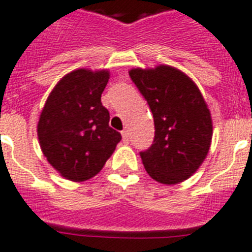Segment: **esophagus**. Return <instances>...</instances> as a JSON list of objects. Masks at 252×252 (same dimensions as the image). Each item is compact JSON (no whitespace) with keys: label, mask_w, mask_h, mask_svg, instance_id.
Here are the masks:
<instances>
[{"label":"esophagus","mask_w":252,"mask_h":252,"mask_svg":"<svg viewBox=\"0 0 252 252\" xmlns=\"http://www.w3.org/2000/svg\"><path fill=\"white\" fill-rule=\"evenodd\" d=\"M128 139H130V134H128L127 130H124L122 131V140H124V143H128Z\"/></svg>","instance_id":"esophagus-1"}]
</instances>
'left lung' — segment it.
Wrapping results in <instances>:
<instances>
[{"instance_id":"8db88e82","label":"left lung","mask_w":252,"mask_h":252,"mask_svg":"<svg viewBox=\"0 0 252 252\" xmlns=\"http://www.w3.org/2000/svg\"><path fill=\"white\" fill-rule=\"evenodd\" d=\"M128 74L154 114V143L140 152L147 173L164 185L187 180L202 165L212 140V118L199 88L172 66L138 67Z\"/></svg>"}]
</instances>
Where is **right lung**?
Listing matches in <instances>:
<instances>
[{
    "instance_id": "obj_1",
    "label": "right lung",
    "mask_w": 252,
    "mask_h": 252,
    "mask_svg": "<svg viewBox=\"0 0 252 252\" xmlns=\"http://www.w3.org/2000/svg\"><path fill=\"white\" fill-rule=\"evenodd\" d=\"M108 80V70H74L53 88L40 114L41 151L66 180L83 182L96 176L122 139L101 104Z\"/></svg>"
}]
</instances>
